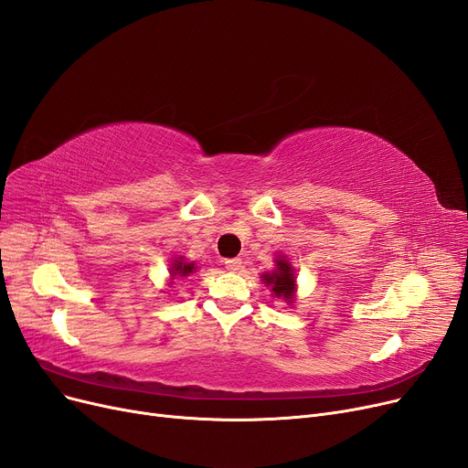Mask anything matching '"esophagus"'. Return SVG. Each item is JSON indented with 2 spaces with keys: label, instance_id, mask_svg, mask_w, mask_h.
Instances as JSON below:
<instances>
[{
  "label": "esophagus",
  "instance_id": "obj_1",
  "mask_svg": "<svg viewBox=\"0 0 468 468\" xmlns=\"http://www.w3.org/2000/svg\"><path fill=\"white\" fill-rule=\"evenodd\" d=\"M223 263H226V270H228V271L237 273V271L242 270V261H240L239 258H229V260H226Z\"/></svg>",
  "mask_w": 468,
  "mask_h": 468
}]
</instances>
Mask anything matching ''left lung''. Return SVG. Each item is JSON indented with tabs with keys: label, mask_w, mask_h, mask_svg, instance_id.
Listing matches in <instances>:
<instances>
[{
	"label": "left lung",
	"mask_w": 468,
	"mask_h": 468,
	"mask_svg": "<svg viewBox=\"0 0 468 468\" xmlns=\"http://www.w3.org/2000/svg\"><path fill=\"white\" fill-rule=\"evenodd\" d=\"M277 268L271 273H263L261 281L266 282V287H271V292L277 298H282L284 302L292 303L294 291H296V277L294 270L287 258H277Z\"/></svg>",
	"instance_id": "8db88e82"
}]
</instances>
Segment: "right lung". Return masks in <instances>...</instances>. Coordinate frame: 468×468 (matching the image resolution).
Instances as JSON below:
<instances>
[{"label":"right lung","instance_id":"add662e5","mask_svg":"<svg viewBox=\"0 0 468 468\" xmlns=\"http://www.w3.org/2000/svg\"><path fill=\"white\" fill-rule=\"evenodd\" d=\"M197 268H195V263L193 261H186L184 258H177V260H174L172 261V268H170V275L172 277H176V275H179V277H187L189 273H193Z\"/></svg>","mask_w":468,"mask_h":468}]
</instances>
